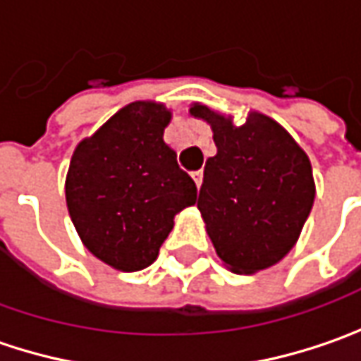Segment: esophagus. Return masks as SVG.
<instances>
[{
  "mask_svg": "<svg viewBox=\"0 0 361 361\" xmlns=\"http://www.w3.org/2000/svg\"><path fill=\"white\" fill-rule=\"evenodd\" d=\"M192 178H195L197 187H201V185H202V171H195V173H192Z\"/></svg>",
  "mask_w": 361,
  "mask_h": 361,
  "instance_id": "obj_1",
  "label": "esophagus"
}]
</instances>
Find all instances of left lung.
<instances>
[{
    "instance_id": "obj_1",
    "label": "left lung",
    "mask_w": 361,
    "mask_h": 361,
    "mask_svg": "<svg viewBox=\"0 0 361 361\" xmlns=\"http://www.w3.org/2000/svg\"><path fill=\"white\" fill-rule=\"evenodd\" d=\"M213 128L216 154L207 160L199 211L207 233L235 273L281 261L298 241L315 199L312 164L298 142L263 114L243 126L192 106Z\"/></svg>"
}]
</instances>
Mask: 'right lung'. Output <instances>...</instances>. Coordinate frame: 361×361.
<instances>
[{"instance_id": "1", "label": "right lung", "mask_w": 361, "mask_h": 361, "mask_svg": "<svg viewBox=\"0 0 361 361\" xmlns=\"http://www.w3.org/2000/svg\"><path fill=\"white\" fill-rule=\"evenodd\" d=\"M171 112L132 102L80 142L66 178L78 235L98 259L122 271L148 267L197 185L162 140Z\"/></svg>"}]
</instances>
